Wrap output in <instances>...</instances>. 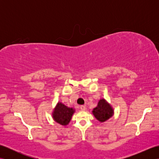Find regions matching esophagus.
Instances as JSON below:
<instances>
[{
	"label": "esophagus",
	"mask_w": 159,
	"mask_h": 159,
	"mask_svg": "<svg viewBox=\"0 0 159 159\" xmlns=\"http://www.w3.org/2000/svg\"><path fill=\"white\" fill-rule=\"evenodd\" d=\"M80 109H81L82 111H85L86 109V107L84 106V105H81V106L80 107Z\"/></svg>",
	"instance_id": "obj_1"
}]
</instances>
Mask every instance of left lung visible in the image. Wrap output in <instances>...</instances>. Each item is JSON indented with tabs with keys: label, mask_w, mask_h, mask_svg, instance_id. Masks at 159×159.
I'll return each instance as SVG.
<instances>
[{
	"label": "left lung",
	"mask_w": 159,
	"mask_h": 159,
	"mask_svg": "<svg viewBox=\"0 0 159 159\" xmlns=\"http://www.w3.org/2000/svg\"><path fill=\"white\" fill-rule=\"evenodd\" d=\"M94 117L100 122H104L113 116L114 111L111 104L106 100L100 99L98 105L92 111Z\"/></svg>",
	"instance_id": "left-lung-1"
}]
</instances>
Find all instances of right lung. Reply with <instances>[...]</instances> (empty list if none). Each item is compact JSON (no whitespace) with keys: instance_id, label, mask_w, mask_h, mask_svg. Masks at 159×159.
<instances>
[{"instance_id":"add662e5","label":"right lung","mask_w":159,"mask_h":159,"mask_svg":"<svg viewBox=\"0 0 159 159\" xmlns=\"http://www.w3.org/2000/svg\"><path fill=\"white\" fill-rule=\"evenodd\" d=\"M75 112L73 108H70L61 102H58L52 112L54 120L63 126L69 124L72 115Z\"/></svg>"}]
</instances>
